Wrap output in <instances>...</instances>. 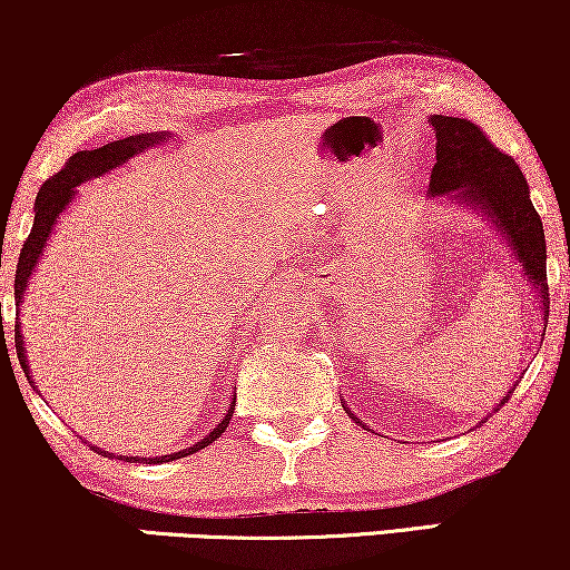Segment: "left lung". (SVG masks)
Here are the masks:
<instances>
[{"label":"left lung","instance_id":"left-lung-1","mask_svg":"<svg viewBox=\"0 0 570 570\" xmlns=\"http://www.w3.org/2000/svg\"><path fill=\"white\" fill-rule=\"evenodd\" d=\"M431 124L435 129L431 194H441V197L451 194L493 217L513 246L521 272L540 293L542 318L548 326L550 287L544 230L517 160L498 150L478 124L456 119V116H431ZM511 394L513 389L505 394V400ZM505 400L501 404H505Z\"/></svg>","mask_w":570,"mask_h":570}]
</instances>
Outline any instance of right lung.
<instances>
[{"label": "right lung", "mask_w": 570, "mask_h": 570, "mask_svg": "<svg viewBox=\"0 0 570 570\" xmlns=\"http://www.w3.org/2000/svg\"><path fill=\"white\" fill-rule=\"evenodd\" d=\"M166 139V135H139V137H127V139H116L111 145H104L98 147V150H82V153H75L72 158L65 163V168L59 170V174H53L49 181L41 186V191H38L36 197V220H33V230H30V236L26 238V244L20 248V259H18V269H14V303H22V293H26L28 287V277L33 275L36 264H38V256L46 248V238H49V233L53 230V225H57V217L61 209H65L69 202L75 197V186H80L85 178H96V176H104L106 170H111L116 166H121V163H127L131 155L147 150L150 145H158ZM4 337V332H2ZM14 350H18V357H20V365H22V373H26L28 381H30V373H28V357H26V347H22V337H20V324H14ZM33 384V381H30ZM233 410H236V402L230 404V410L225 412V417L220 420V425L215 428L213 433L205 435V439L194 443V446L184 449V451H176V454H168V456H155V459H145L147 464L153 462H174V459H181L186 454H197L199 449L209 446V443L220 439L225 433V428H228L230 417H233ZM96 449V446H92ZM100 454H106V451H100ZM129 462L135 459L139 462L137 456H127Z\"/></svg>", "instance_id": "1"}]
</instances>
